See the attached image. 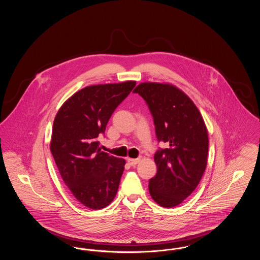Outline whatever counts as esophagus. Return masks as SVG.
Masks as SVG:
<instances>
[{"instance_id":"obj_1","label":"esophagus","mask_w":260,"mask_h":260,"mask_svg":"<svg viewBox=\"0 0 260 260\" xmlns=\"http://www.w3.org/2000/svg\"><path fill=\"white\" fill-rule=\"evenodd\" d=\"M139 161H140L139 159H131V158H129V159H127V162H128L132 167H135V166H136V165L139 162Z\"/></svg>"}]
</instances>
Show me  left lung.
Here are the masks:
<instances>
[{
  "mask_svg": "<svg viewBox=\"0 0 260 260\" xmlns=\"http://www.w3.org/2000/svg\"><path fill=\"white\" fill-rule=\"evenodd\" d=\"M134 92L148 106L158 142L167 144L154 155L157 173L149 179L150 195L161 207L173 208L192 194L206 170V124L193 101L177 87L142 83Z\"/></svg>",
  "mask_w": 260,
  "mask_h": 260,
  "instance_id": "1",
  "label": "left lung"
}]
</instances>
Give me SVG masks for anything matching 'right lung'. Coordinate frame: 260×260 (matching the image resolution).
Returning <instances> with one entry per match:
<instances>
[{"label":"right lung","instance_id":"1","mask_svg":"<svg viewBox=\"0 0 260 260\" xmlns=\"http://www.w3.org/2000/svg\"><path fill=\"white\" fill-rule=\"evenodd\" d=\"M136 85L124 82L85 87L55 116L51 154L65 185L91 210L107 207L117 194L125 161L101 151L98 137L104 135L112 114Z\"/></svg>","mask_w":260,"mask_h":260}]
</instances>
